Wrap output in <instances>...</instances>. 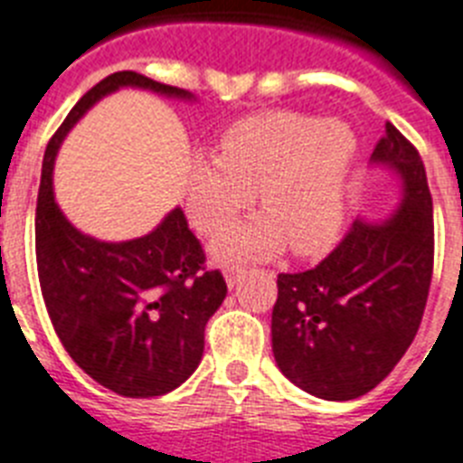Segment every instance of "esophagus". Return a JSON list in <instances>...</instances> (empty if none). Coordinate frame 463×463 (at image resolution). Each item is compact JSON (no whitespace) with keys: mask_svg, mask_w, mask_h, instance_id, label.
Here are the masks:
<instances>
[{"mask_svg":"<svg viewBox=\"0 0 463 463\" xmlns=\"http://www.w3.org/2000/svg\"><path fill=\"white\" fill-rule=\"evenodd\" d=\"M242 273H244L242 266H228V269H225V273H223L228 288H235V283H238Z\"/></svg>","mask_w":463,"mask_h":463,"instance_id":"obj_1","label":"esophagus"}]
</instances>
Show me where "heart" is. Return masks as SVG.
<instances>
[{"instance_id":"1","label":"heart","mask_w":463,"mask_h":463,"mask_svg":"<svg viewBox=\"0 0 463 463\" xmlns=\"http://www.w3.org/2000/svg\"><path fill=\"white\" fill-rule=\"evenodd\" d=\"M359 140L342 121L297 111L242 118L221 135L216 159L194 156L185 173V212L194 231L216 238L251 204L257 190L266 216L225 232L213 244L219 261L276 254L290 240L317 254L340 235Z\"/></svg>"}]
</instances>
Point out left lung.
I'll return each instance as SVG.
<instances>
[{
    "label": "left lung",
    "mask_w": 463,
    "mask_h": 463,
    "mask_svg": "<svg viewBox=\"0 0 463 463\" xmlns=\"http://www.w3.org/2000/svg\"><path fill=\"white\" fill-rule=\"evenodd\" d=\"M371 161L397 173L400 206L383 221L356 219L314 269L280 273L270 317L278 368L330 402L388 378L419 333L433 276V197L416 146L385 123Z\"/></svg>",
    "instance_id": "left-lung-1"
}]
</instances>
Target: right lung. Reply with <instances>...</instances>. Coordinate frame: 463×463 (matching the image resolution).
Returning a JSON list of instances; mask_svg holds the SVG:
<instances>
[{
    "instance_id": "right-lung-1",
    "label": "right lung",
    "mask_w": 463,
    "mask_h": 463,
    "mask_svg": "<svg viewBox=\"0 0 463 463\" xmlns=\"http://www.w3.org/2000/svg\"><path fill=\"white\" fill-rule=\"evenodd\" d=\"M142 88L178 99L171 88L135 71L107 75L80 97L47 145L37 194L35 251L44 307L78 366L123 397H159L190 378L204 354L206 321L225 299L221 270H209L185 213L175 206L152 232L101 242L71 225L54 202V156L71 128L101 97Z\"/></svg>"
}]
</instances>
